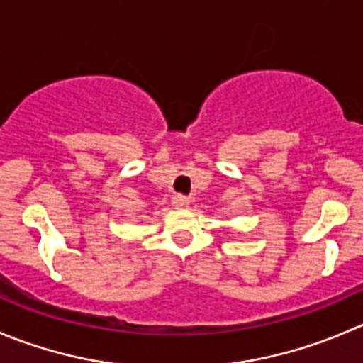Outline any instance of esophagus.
Wrapping results in <instances>:
<instances>
[{
    "label": "esophagus",
    "mask_w": 363,
    "mask_h": 363,
    "mask_svg": "<svg viewBox=\"0 0 363 363\" xmlns=\"http://www.w3.org/2000/svg\"><path fill=\"white\" fill-rule=\"evenodd\" d=\"M174 206L177 207V209H186V207L189 206V200L186 199V196L177 195V196H174Z\"/></svg>",
    "instance_id": "esophagus-1"
}]
</instances>
